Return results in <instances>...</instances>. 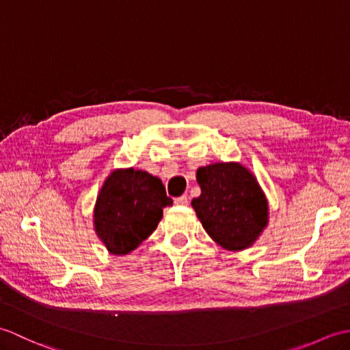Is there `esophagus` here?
Instances as JSON below:
<instances>
[{
	"instance_id": "1",
	"label": "esophagus",
	"mask_w": 350,
	"mask_h": 350,
	"mask_svg": "<svg viewBox=\"0 0 350 350\" xmlns=\"http://www.w3.org/2000/svg\"><path fill=\"white\" fill-rule=\"evenodd\" d=\"M174 203H176L177 206H187V204L189 203V200H188V196H180V197H177V198H174Z\"/></svg>"
}]
</instances>
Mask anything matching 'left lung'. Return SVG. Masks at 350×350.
I'll list each match as a JSON object with an SVG mask.
<instances>
[{"instance_id": "1", "label": "left lung", "mask_w": 350, "mask_h": 350, "mask_svg": "<svg viewBox=\"0 0 350 350\" xmlns=\"http://www.w3.org/2000/svg\"><path fill=\"white\" fill-rule=\"evenodd\" d=\"M200 197L192 207L204 230L226 250H245L267 224V203L256 177L241 163H212L197 170Z\"/></svg>"}]
</instances>
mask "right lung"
Wrapping results in <instances>:
<instances>
[{"mask_svg": "<svg viewBox=\"0 0 350 350\" xmlns=\"http://www.w3.org/2000/svg\"><path fill=\"white\" fill-rule=\"evenodd\" d=\"M173 204L158 177L141 170H117L103 183L94 207V228L111 254H129L150 236Z\"/></svg>", "mask_w": 350, "mask_h": 350, "instance_id": "add662e5", "label": "right lung"}]
</instances>
